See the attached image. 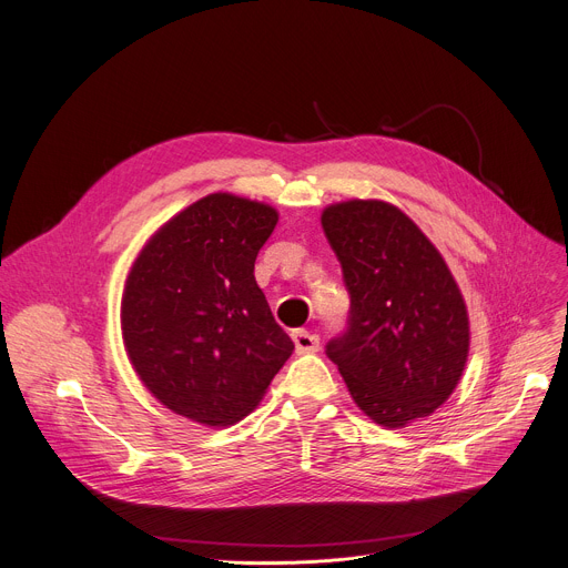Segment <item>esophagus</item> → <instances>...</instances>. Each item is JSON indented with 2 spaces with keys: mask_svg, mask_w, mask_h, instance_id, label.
<instances>
[{
  "mask_svg": "<svg viewBox=\"0 0 568 568\" xmlns=\"http://www.w3.org/2000/svg\"><path fill=\"white\" fill-rule=\"evenodd\" d=\"M292 339H294V346H296V353H315L320 351V337L311 331H292Z\"/></svg>",
  "mask_w": 568,
  "mask_h": 568,
  "instance_id": "1",
  "label": "esophagus"
}]
</instances>
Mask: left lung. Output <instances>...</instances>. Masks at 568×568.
<instances>
[{"label":"left lung","instance_id":"1","mask_svg":"<svg viewBox=\"0 0 568 568\" xmlns=\"http://www.w3.org/2000/svg\"><path fill=\"white\" fill-rule=\"evenodd\" d=\"M351 296L326 344L353 400L385 428L430 417L457 387L469 315L442 253L396 205L342 201L322 215Z\"/></svg>","mask_w":568,"mask_h":568}]
</instances>
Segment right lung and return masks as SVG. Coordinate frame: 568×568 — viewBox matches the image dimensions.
Segmentation results:
<instances>
[{
  "mask_svg": "<svg viewBox=\"0 0 568 568\" xmlns=\"http://www.w3.org/2000/svg\"><path fill=\"white\" fill-rule=\"evenodd\" d=\"M278 213L215 192L144 244L122 296V337L144 387L203 426H231L261 403L294 344L253 265Z\"/></svg>",
  "mask_w": 568,
  "mask_h": 568,
  "instance_id": "add662e5",
  "label": "right lung"
}]
</instances>
